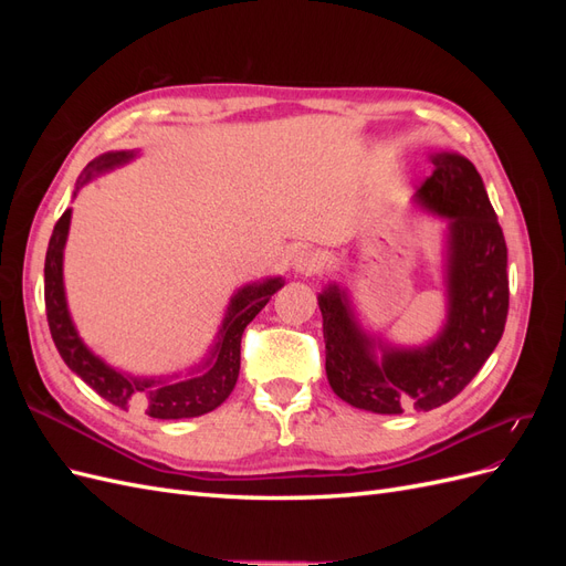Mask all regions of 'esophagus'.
Returning a JSON list of instances; mask_svg holds the SVG:
<instances>
[{
  "label": "esophagus",
  "mask_w": 566,
  "mask_h": 566,
  "mask_svg": "<svg viewBox=\"0 0 566 566\" xmlns=\"http://www.w3.org/2000/svg\"><path fill=\"white\" fill-rule=\"evenodd\" d=\"M293 269L300 273V276H314V273H318V269H321L318 254L310 248L297 250L293 254Z\"/></svg>",
  "instance_id": "34e87169"
}]
</instances>
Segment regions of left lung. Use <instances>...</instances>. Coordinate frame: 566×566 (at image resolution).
Returning <instances> with one entry per match:
<instances>
[{"instance_id":"left-lung-1","label":"left lung","mask_w":566,"mask_h":566,"mask_svg":"<svg viewBox=\"0 0 566 566\" xmlns=\"http://www.w3.org/2000/svg\"><path fill=\"white\" fill-rule=\"evenodd\" d=\"M432 163L434 172L418 188V200L449 217V318L439 337L418 349L385 347L358 331L337 285L318 295L328 382L342 401L370 413L399 416L451 401L505 331L507 245L484 181L458 153H437ZM375 344L384 349L380 363L371 354Z\"/></svg>"}]
</instances>
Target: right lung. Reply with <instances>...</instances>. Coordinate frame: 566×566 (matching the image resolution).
Wrapping results in <instances>:
<instances>
[{
	"mask_svg": "<svg viewBox=\"0 0 566 566\" xmlns=\"http://www.w3.org/2000/svg\"><path fill=\"white\" fill-rule=\"evenodd\" d=\"M134 158L132 150L106 153L84 169L77 188L87 184L94 172H104L115 165H123ZM71 227V210H65L56 221L54 233L49 238L46 260H44V306L46 321L54 345L65 361V366L87 382L98 397H104L117 408H142L146 416L158 420H179L210 413L219 403H224L235 387L238 370H241V339L248 323L264 310L271 295L283 285L281 279H266L262 283H252L238 290L233 295L224 323H221L219 339L212 356L208 358V368L198 373L196 378L181 382H156L127 378V375L113 370L101 358H96L75 333V325L67 314L65 293H63V245Z\"/></svg>",
	"mask_w": 566,
	"mask_h": 566,
	"instance_id": "right-lung-1",
	"label": "right lung"
}]
</instances>
